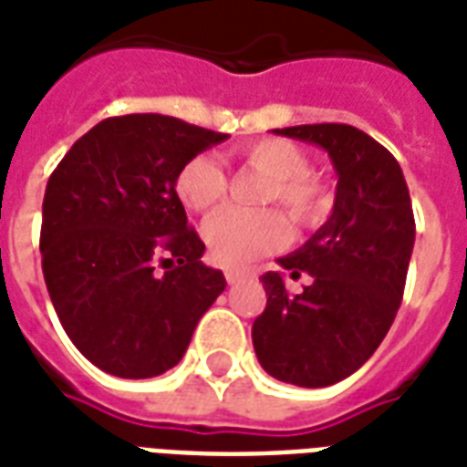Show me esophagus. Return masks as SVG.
<instances>
[{"label": "esophagus", "instance_id": "34e87169", "mask_svg": "<svg viewBox=\"0 0 467 467\" xmlns=\"http://www.w3.org/2000/svg\"><path fill=\"white\" fill-rule=\"evenodd\" d=\"M252 276H254V272H252V269H227L225 272L227 284H240V281L252 279Z\"/></svg>", "mask_w": 467, "mask_h": 467}]
</instances>
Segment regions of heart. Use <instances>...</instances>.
Instances as JSON below:
<instances>
[{
  "mask_svg": "<svg viewBox=\"0 0 467 467\" xmlns=\"http://www.w3.org/2000/svg\"><path fill=\"white\" fill-rule=\"evenodd\" d=\"M247 166L265 173L262 202H279L296 225H313L328 210V191L308 173V156L289 139H262L242 149ZM176 195L188 210L210 213L225 201L227 173L213 156L188 159L176 176ZM289 234L279 210L227 208L202 230L210 257L223 266H244L284 244Z\"/></svg>",
  "mask_w": 467,
  "mask_h": 467,
  "instance_id": "heart-1",
  "label": "heart"
}]
</instances>
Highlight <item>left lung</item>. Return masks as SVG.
<instances>
[{"instance_id":"8db88e82","label":"left lung","mask_w":467,"mask_h":467,"mask_svg":"<svg viewBox=\"0 0 467 467\" xmlns=\"http://www.w3.org/2000/svg\"><path fill=\"white\" fill-rule=\"evenodd\" d=\"M328 151L336 205L328 223L262 276L266 308L252 326L259 365L281 382L328 387L372 358L400 311L416 223L397 159L350 124L274 130ZM312 284L294 297L285 276Z\"/></svg>"}]
</instances>
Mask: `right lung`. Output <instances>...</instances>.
I'll return each instance as SVG.
<instances>
[{
  "label": "right lung",
  "mask_w": 467,
  "mask_h": 467,
  "mask_svg": "<svg viewBox=\"0 0 467 467\" xmlns=\"http://www.w3.org/2000/svg\"><path fill=\"white\" fill-rule=\"evenodd\" d=\"M225 139L176 117H107L48 178L46 289L67 337L107 375L147 379L178 365L225 291L176 195L181 166Z\"/></svg>",
  "instance_id": "add662e5"
}]
</instances>
